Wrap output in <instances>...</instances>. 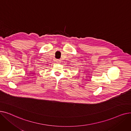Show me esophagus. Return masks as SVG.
<instances>
[{
  "label": "esophagus",
  "instance_id": "esophagus-1",
  "mask_svg": "<svg viewBox=\"0 0 131 131\" xmlns=\"http://www.w3.org/2000/svg\"><path fill=\"white\" fill-rule=\"evenodd\" d=\"M61 60L60 59H56V63H61Z\"/></svg>",
  "mask_w": 131,
  "mask_h": 131
}]
</instances>
